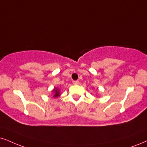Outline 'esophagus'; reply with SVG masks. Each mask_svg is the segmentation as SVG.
<instances>
[{
    "instance_id": "esophagus-1",
    "label": "esophagus",
    "mask_w": 147,
    "mask_h": 147,
    "mask_svg": "<svg viewBox=\"0 0 147 147\" xmlns=\"http://www.w3.org/2000/svg\"><path fill=\"white\" fill-rule=\"evenodd\" d=\"M73 84H74V85H79V81H73Z\"/></svg>"
}]
</instances>
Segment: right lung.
I'll return each mask as SVG.
<instances>
[{
	"instance_id": "1",
	"label": "right lung",
	"mask_w": 147,
	"mask_h": 147,
	"mask_svg": "<svg viewBox=\"0 0 147 147\" xmlns=\"http://www.w3.org/2000/svg\"><path fill=\"white\" fill-rule=\"evenodd\" d=\"M53 92H55V94H54V96H53V97L56 98V97H57V96H60V90H59L58 89L55 88L54 90H53Z\"/></svg>"
}]
</instances>
